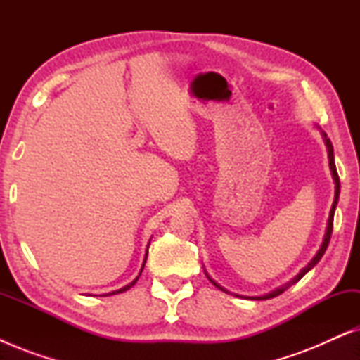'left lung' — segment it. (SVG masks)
<instances>
[{"label": "left lung", "instance_id": "1", "mask_svg": "<svg viewBox=\"0 0 360 360\" xmlns=\"http://www.w3.org/2000/svg\"><path fill=\"white\" fill-rule=\"evenodd\" d=\"M324 139H326V146H328V157H329V167H331V172H333V176H334V181H336V195H334V201H333V208H331V213H329V219H328V228H326V234H324V240H323V244H321V249L318 250V254L314 255V259L311 260V262H309L307 267H304L302 272H300L297 277H295L292 282L290 283H287L285 285V287H282V288H278V290H275V292H272V293H269V295H265V297H257V298H254V300H269V298H274V297H278L280 293H283L285 290H288L290 287H292L293 283H297L300 278L303 277L304 274L308 272V270H311L314 265H316L318 262H319V259L323 257V254L326 252V249H328V244H329V239H331V234H333V221H334V210H336V205H338V200H339V188H341V184H339V175H338V170H336V164H334V152H333V144H331V141L328 139L326 137V134H324ZM210 278V277H208ZM211 280V278H210ZM211 282H213V280H211ZM213 285H216L214 282H213ZM216 287L218 288H221L219 285H216ZM223 290V288H221ZM226 292V290H224Z\"/></svg>", "mask_w": 360, "mask_h": 360}]
</instances>
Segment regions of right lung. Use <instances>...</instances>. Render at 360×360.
<instances>
[{
    "mask_svg": "<svg viewBox=\"0 0 360 360\" xmlns=\"http://www.w3.org/2000/svg\"><path fill=\"white\" fill-rule=\"evenodd\" d=\"M146 259H147V254H146ZM144 264H146V260H144ZM142 269H144V265H142ZM142 269H141V272H142ZM137 278H139V277H137ZM137 278L132 280V282H131L129 285H126V287H122V288H120V290H116V292H112V295H115V293H122V292H126V290H129V288L132 287V285H134V283L137 282ZM108 295H111V293H108Z\"/></svg>",
    "mask_w": 360,
    "mask_h": 360,
    "instance_id": "add662e5",
    "label": "right lung"
}]
</instances>
